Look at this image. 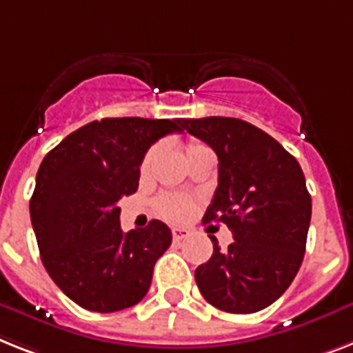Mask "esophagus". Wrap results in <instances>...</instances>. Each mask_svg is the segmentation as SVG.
<instances>
[{
    "label": "esophagus",
    "mask_w": 353,
    "mask_h": 353,
    "mask_svg": "<svg viewBox=\"0 0 353 353\" xmlns=\"http://www.w3.org/2000/svg\"><path fill=\"white\" fill-rule=\"evenodd\" d=\"M190 236V230H186V228H179V226H176V228H172V237H174V241H183V239H186V237Z\"/></svg>",
    "instance_id": "obj_1"
}]
</instances>
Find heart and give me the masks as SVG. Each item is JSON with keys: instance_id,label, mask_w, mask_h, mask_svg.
<instances>
[{"instance_id": "1", "label": "heart", "mask_w": 353, "mask_h": 353, "mask_svg": "<svg viewBox=\"0 0 353 353\" xmlns=\"http://www.w3.org/2000/svg\"><path fill=\"white\" fill-rule=\"evenodd\" d=\"M199 147H205V145H201V143H197V141H192L190 145L186 147V152H190L194 150V148H199ZM154 154H156V148H150V150L147 152V156H145V159H143L141 163L143 174H147L148 168H150ZM156 206H157V212H159L165 219H168V221H183V219H186V217L192 214L194 203H192L186 196L165 194V196H161L159 199H157Z\"/></svg>"}]
</instances>
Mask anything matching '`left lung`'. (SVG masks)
Segmentation results:
<instances>
[{
  "mask_svg": "<svg viewBox=\"0 0 353 353\" xmlns=\"http://www.w3.org/2000/svg\"><path fill=\"white\" fill-rule=\"evenodd\" d=\"M219 159V179L203 223L221 221L234 243L196 268V283L212 306L254 314L279 299L305 257L312 197L292 154L261 128L236 117L183 119Z\"/></svg>",
  "mask_w": 353,
  "mask_h": 353,
  "instance_id": "obj_1",
  "label": "left lung"
}]
</instances>
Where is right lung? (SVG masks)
Returning <instances> with one entry per match:
<instances>
[{
    "label": "right lung",
    "instance_id": "right-lung-1",
    "mask_svg": "<svg viewBox=\"0 0 353 353\" xmlns=\"http://www.w3.org/2000/svg\"><path fill=\"white\" fill-rule=\"evenodd\" d=\"M183 132L181 119L105 117L68 134L37 170L30 219L45 270L90 312H117L147 296L172 243L165 223L123 232L117 201L139 185L148 148Z\"/></svg>",
    "mask_w": 353,
    "mask_h": 353
}]
</instances>
